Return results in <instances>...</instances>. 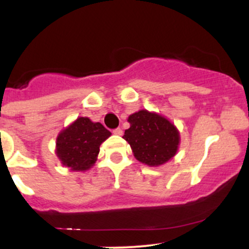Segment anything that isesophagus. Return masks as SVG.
Instances as JSON below:
<instances>
[{
    "label": "esophagus",
    "mask_w": 249,
    "mask_h": 249,
    "mask_svg": "<svg viewBox=\"0 0 249 249\" xmlns=\"http://www.w3.org/2000/svg\"><path fill=\"white\" fill-rule=\"evenodd\" d=\"M113 134L118 135V136H120V135H123V130L120 129V127H117V129L113 130Z\"/></svg>",
    "instance_id": "34e87169"
}]
</instances>
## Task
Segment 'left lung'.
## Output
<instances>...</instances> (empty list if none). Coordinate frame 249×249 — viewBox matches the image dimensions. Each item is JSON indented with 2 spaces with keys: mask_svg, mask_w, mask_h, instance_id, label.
<instances>
[{
  "mask_svg": "<svg viewBox=\"0 0 249 249\" xmlns=\"http://www.w3.org/2000/svg\"><path fill=\"white\" fill-rule=\"evenodd\" d=\"M130 127L123 139L127 141L135 158L149 166H158L175 157L179 134L166 118L140 110L129 117Z\"/></svg>",
  "mask_w": 249,
  "mask_h": 249,
  "instance_id": "8db88e82",
  "label": "left lung"
}]
</instances>
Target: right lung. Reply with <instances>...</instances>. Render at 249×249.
Listing matches in <instances>:
<instances>
[{"label":"right lung","instance_id":"1","mask_svg":"<svg viewBox=\"0 0 249 249\" xmlns=\"http://www.w3.org/2000/svg\"><path fill=\"white\" fill-rule=\"evenodd\" d=\"M109 136L104 125L80 117L57 136L56 155L65 166L84 171L95 164L100 145Z\"/></svg>","mask_w":249,"mask_h":249}]
</instances>
